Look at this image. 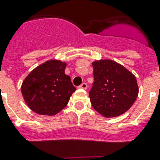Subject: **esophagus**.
<instances>
[{
  "label": "esophagus",
  "mask_w": 160,
  "mask_h": 160,
  "mask_svg": "<svg viewBox=\"0 0 160 160\" xmlns=\"http://www.w3.org/2000/svg\"><path fill=\"white\" fill-rule=\"evenodd\" d=\"M80 89H87V84L86 83H82V84H80V86H79Z\"/></svg>",
  "instance_id": "esophagus-1"
}]
</instances>
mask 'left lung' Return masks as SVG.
Segmentation results:
<instances>
[{"mask_svg":"<svg viewBox=\"0 0 160 160\" xmlns=\"http://www.w3.org/2000/svg\"><path fill=\"white\" fill-rule=\"evenodd\" d=\"M92 65L94 82L89 95L93 108L104 118L118 117L130 109L139 93L136 76L112 60H96Z\"/></svg>","mask_w":160,"mask_h":160,"instance_id":"1","label":"left lung"}]
</instances>
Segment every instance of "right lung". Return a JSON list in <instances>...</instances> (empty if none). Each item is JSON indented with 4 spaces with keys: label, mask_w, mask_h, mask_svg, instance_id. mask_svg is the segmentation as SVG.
<instances>
[{
    "label": "right lung",
    "mask_w": 160,
    "mask_h": 160,
    "mask_svg": "<svg viewBox=\"0 0 160 160\" xmlns=\"http://www.w3.org/2000/svg\"><path fill=\"white\" fill-rule=\"evenodd\" d=\"M67 66V62L60 60H48L26 76L21 93L32 111L39 115L54 116L67 106L76 90L71 77L65 74Z\"/></svg>",
    "instance_id": "1"
}]
</instances>
